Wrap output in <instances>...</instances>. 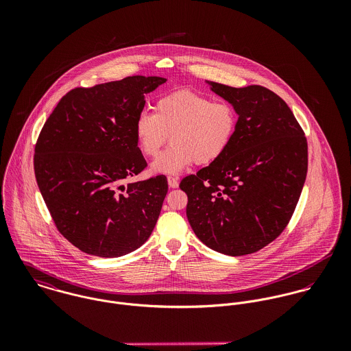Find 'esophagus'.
<instances>
[{
	"label": "esophagus",
	"instance_id": "esophagus-1",
	"mask_svg": "<svg viewBox=\"0 0 351 351\" xmlns=\"http://www.w3.org/2000/svg\"><path fill=\"white\" fill-rule=\"evenodd\" d=\"M167 184H169L170 188H177V186H178V180H177L176 177L169 176V177H167Z\"/></svg>",
	"mask_w": 351,
	"mask_h": 351
}]
</instances>
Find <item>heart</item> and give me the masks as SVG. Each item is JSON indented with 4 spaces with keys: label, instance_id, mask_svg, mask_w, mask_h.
Instances as JSON below:
<instances>
[{
    "label": "heart",
    "instance_id": "obj_1",
    "mask_svg": "<svg viewBox=\"0 0 351 351\" xmlns=\"http://www.w3.org/2000/svg\"><path fill=\"white\" fill-rule=\"evenodd\" d=\"M238 125L235 108L226 101H212L191 90H176L156 101L154 113L142 112L135 120L138 147L155 156V174H177L193 165H208L221 158L232 143Z\"/></svg>",
    "mask_w": 351,
    "mask_h": 351
}]
</instances>
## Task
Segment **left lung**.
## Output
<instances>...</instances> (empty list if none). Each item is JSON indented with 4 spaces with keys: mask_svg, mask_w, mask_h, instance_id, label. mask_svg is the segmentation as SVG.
Segmentation results:
<instances>
[{
    "mask_svg": "<svg viewBox=\"0 0 351 351\" xmlns=\"http://www.w3.org/2000/svg\"><path fill=\"white\" fill-rule=\"evenodd\" d=\"M208 84L235 108V136L221 158L185 177L180 188L201 242L241 256L263 249L288 226L306 177L308 145L291 108L274 92Z\"/></svg>",
    "mask_w": 351,
    "mask_h": 351,
    "instance_id": "left-lung-1",
    "label": "left lung"
}]
</instances>
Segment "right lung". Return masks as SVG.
Listing matches in <instances>:
<instances>
[{
    "label": "right lung",
    "instance_id": "right-lung-1",
    "mask_svg": "<svg viewBox=\"0 0 351 351\" xmlns=\"http://www.w3.org/2000/svg\"><path fill=\"white\" fill-rule=\"evenodd\" d=\"M166 78L134 75L66 93L45 123L34 155L38 186L58 231L86 254L139 249L167 193L163 174L123 185L147 166L135 138L146 95Z\"/></svg>",
    "mask_w": 351,
    "mask_h": 351
}]
</instances>
